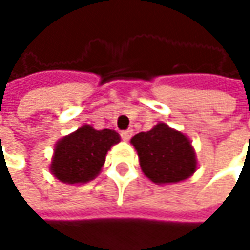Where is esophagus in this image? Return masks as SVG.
Wrapping results in <instances>:
<instances>
[{"label": "esophagus", "mask_w": 250, "mask_h": 250, "mask_svg": "<svg viewBox=\"0 0 250 250\" xmlns=\"http://www.w3.org/2000/svg\"><path fill=\"white\" fill-rule=\"evenodd\" d=\"M132 135H133V130L126 129V130H122L121 132V138L124 140H129L132 138Z\"/></svg>", "instance_id": "1"}]
</instances>
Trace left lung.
<instances>
[{
	"instance_id": "8db88e82",
	"label": "left lung",
	"mask_w": 250,
	"mask_h": 250,
	"mask_svg": "<svg viewBox=\"0 0 250 250\" xmlns=\"http://www.w3.org/2000/svg\"><path fill=\"white\" fill-rule=\"evenodd\" d=\"M130 142L138 151L142 171L156 184H175L196 171L195 151L189 139L166 124L140 132Z\"/></svg>"
}]
</instances>
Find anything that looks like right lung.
<instances>
[{"label": "right lung", "instance_id": "right-lung-1", "mask_svg": "<svg viewBox=\"0 0 250 250\" xmlns=\"http://www.w3.org/2000/svg\"><path fill=\"white\" fill-rule=\"evenodd\" d=\"M118 142L115 130H96L84 125L57 143L51 171L62 182H87L100 172L107 151Z\"/></svg>", "mask_w": 250, "mask_h": 250}]
</instances>
